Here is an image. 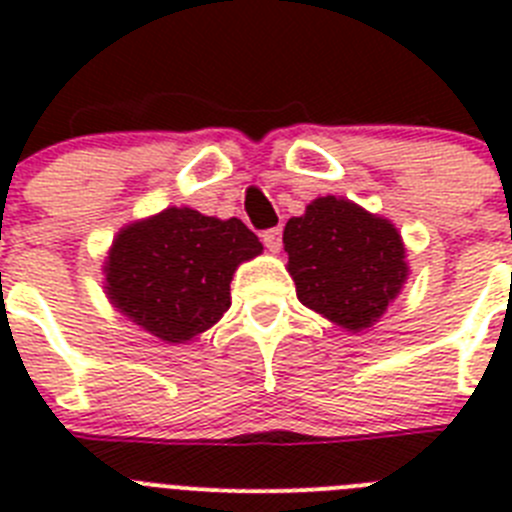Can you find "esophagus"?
Returning <instances> with one entry per match:
<instances>
[{
	"instance_id": "1",
	"label": "esophagus",
	"mask_w": 512,
	"mask_h": 512,
	"mask_svg": "<svg viewBox=\"0 0 512 512\" xmlns=\"http://www.w3.org/2000/svg\"><path fill=\"white\" fill-rule=\"evenodd\" d=\"M261 241H264V246L269 248L271 253H279V248H282V230H279V228L264 230Z\"/></svg>"
}]
</instances>
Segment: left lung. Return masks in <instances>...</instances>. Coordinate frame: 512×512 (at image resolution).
<instances>
[{
  "label": "left lung",
  "mask_w": 512,
  "mask_h": 512,
  "mask_svg": "<svg viewBox=\"0 0 512 512\" xmlns=\"http://www.w3.org/2000/svg\"><path fill=\"white\" fill-rule=\"evenodd\" d=\"M284 251L297 300L351 333L372 328L410 277L395 223L333 194L289 217Z\"/></svg>",
  "instance_id": "8db88e82"
}]
</instances>
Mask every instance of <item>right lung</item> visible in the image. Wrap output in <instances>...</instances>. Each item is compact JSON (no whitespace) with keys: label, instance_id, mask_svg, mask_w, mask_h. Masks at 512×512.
<instances>
[{"label":"right lung","instance_id":"obj_1","mask_svg":"<svg viewBox=\"0 0 512 512\" xmlns=\"http://www.w3.org/2000/svg\"><path fill=\"white\" fill-rule=\"evenodd\" d=\"M264 251L238 217L166 207L122 225L104 259V295L130 323L164 343H187L230 307V282Z\"/></svg>","mask_w":512,"mask_h":512}]
</instances>
